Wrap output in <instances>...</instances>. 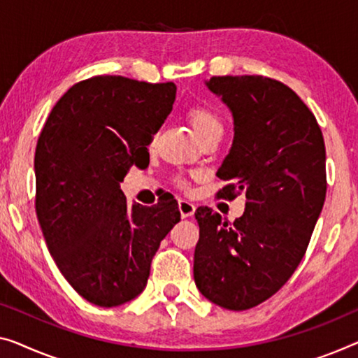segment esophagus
Wrapping results in <instances>:
<instances>
[{
    "instance_id": "1",
    "label": "esophagus",
    "mask_w": 358,
    "mask_h": 358,
    "mask_svg": "<svg viewBox=\"0 0 358 358\" xmlns=\"http://www.w3.org/2000/svg\"><path fill=\"white\" fill-rule=\"evenodd\" d=\"M178 209L181 212V217L188 218V217H191L194 213L196 206L191 201H188V199H180L178 201Z\"/></svg>"
}]
</instances>
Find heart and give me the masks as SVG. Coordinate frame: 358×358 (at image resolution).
<instances>
[{
	"mask_svg": "<svg viewBox=\"0 0 358 358\" xmlns=\"http://www.w3.org/2000/svg\"><path fill=\"white\" fill-rule=\"evenodd\" d=\"M188 119L197 138L213 130V128H222L218 117L209 108L201 104H196L188 110Z\"/></svg>",
	"mask_w": 358,
	"mask_h": 358,
	"instance_id": "b5f03b06",
	"label": "heart"
}]
</instances>
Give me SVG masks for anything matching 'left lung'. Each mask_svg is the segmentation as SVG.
Wrapping results in <instances>:
<instances>
[{"label":"left lung","instance_id":"1","mask_svg":"<svg viewBox=\"0 0 358 358\" xmlns=\"http://www.w3.org/2000/svg\"><path fill=\"white\" fill-rule=\"evenodd\" d=\"M207 87L234 119L218 196L246 193L248 202L233 223L196 210L194 281L217 306L248 310L278 292L306 254L327 196V151L315 115L278 80L225 76Z\"/></svg>","mask_w":358,"mask_h":358}]
</instances>
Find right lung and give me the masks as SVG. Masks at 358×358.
<instances>
[{"mask_svg": "<svg viewBox=\"0 0 358 358\" xmlns=\"http://www.w3.org/2000/svg\"><path fill=\"white\" fill-rule=\"evenodd\" d=\"M175 83L96 76L71 87L35 151V209L46 246L73 289L99 307L145 289L154 254L180 222L172 197L128 206L120 189L172 110Z\"/></svg>", "mask_w": 358, "mask_h": 358, "instance_id": "obj_1", "label": "right lung"}]
</instances>
